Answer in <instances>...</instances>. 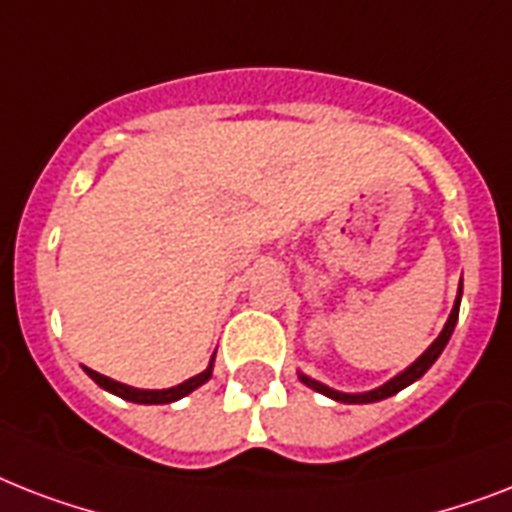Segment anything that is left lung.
<instances>
[{
    "instance_id": "8db88e82",
    "label": "left lung",
    "mask_w": 512,
    "mask_h": 512,
    "mask_svg": "<svg viewBox=\"0 0 512 512\" xmlns=\"http://www.w3.org/2000/svg\"><path fill=\"white\" fill-rule=\"evenodd\" d=\"M460 300H462V281H460V289H457L454 308H452V313H449V319H446L444 329H441V335L430 342L428 350H425V353H422V356L417 358L414 364L406 366L404 372H398L396 377H390V380L385 382V385H380V388L364 390V393H342V390L329 388V385H324V382H319V380H313V377H308V374H303V372H297V377H300V382H303V385L313 388L316 393H321V396L332 398V401H340V404H374V401H382V398L396 396L398 390H404L406 385H412V382L420 380L422 374L428 372L430 366L436 364V358L444 353L446 342H449L454 327H457V316H460Z\"/></svg>"
}]
</instances>
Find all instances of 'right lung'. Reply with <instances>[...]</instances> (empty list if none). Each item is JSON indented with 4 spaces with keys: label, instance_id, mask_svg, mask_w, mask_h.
Masks as SVG:
<instances>
[{
    "label": "right lung",
    "instance_id": "1",
    "mask_svg": "<svg viewBox=\"0 0 512 512\" xmlns=\"http://www.w3.org/2000/svg\"><path fill=\"white\" fill-rule=\"evenodd\" d=\"M215 353H212V358H209V364L204 372H199L196 377H188V380L180 382V385H175V388H164V390L132 388V385H124V382H116V380H111V377H106V374L95 372V369H90V366H84V372L90 374L92 380L98 382L100 388L108 390V393H114V396L124 398V401H132V404H172V401H180L183 396H188V393H193L196 388H201V385H204V382L212 377Z\"/></svg>",
    "mask_w": 512,
    "mask_h": 512
}]
</instances>
